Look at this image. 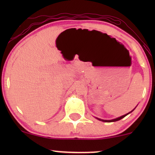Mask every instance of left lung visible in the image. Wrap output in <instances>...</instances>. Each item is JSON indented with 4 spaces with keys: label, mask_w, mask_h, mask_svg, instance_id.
I'll use <instances>...</instances> for the list:
<instances>
[{
    "label": "left lung",
    "mask_w": 155,
    "mask_h": 155,
    "mask_svg": "<svg viewBox=\"0 0 155 155\" xmlns=\"http://www.w3.org/2000/svg\"><path fill=\"white\" fill-rule=\"evenodd\" d=\"M130 112H131V111H130ZM130 112H129L128 114H130ZM128 114H125V115L120 116V117H118V118H115V119H113V120H101V119H99V118H97V119H99V120H102V121H104V122H115V121H117V120H120V119H122L123 118H124L125 116H126L127 115H128Z\"/></svg>",
    "instance_id": "1"
}]
</instances>
